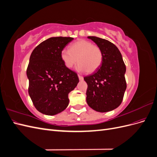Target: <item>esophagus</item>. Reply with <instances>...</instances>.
Returning a JSON list of instances; mask_svg holds the SVG:
<instances>
[{"label": "esophagus", "instance_id": "obj_1", "mask_svg": "<svg viewBox=\"0 0 157 157\" xmlns=\"http://www.w3.org/2000/svg\"><path fill=\"white\" fill-rule=\"evenodd\" d=\"M78 78L80 80H84V78L82 76H80V75H78Z\"/></svg>", "mask_w": 157, "mask_h": 157}]
</instances>
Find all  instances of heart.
Segmentation results:
<instances>
[{"instance_id": "1", "label": "heart", "mask_w": 157, "mask_h": 157, "mask_svg": "<svg viewBox=\"0 0 157 157\" xmlns=\"http://www.w3.org/2000/svg\"><path fill=\"white\" fill-rule=\"evenodd\" d=\"M61 58L68 69L72 68L78 61V71L93 73L101 65L103 53L99 46L91 42L78 40L70 46L69 50L63 48L61 50Z\"/></svg>"}]
</instances>
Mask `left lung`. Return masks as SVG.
Instances as JSON below:
<instances>
[{"mask_svg":"<svg viewBox=\"0 0 157 157\" xmlns=\"http://www.w3.org/2000/svg\"><path fill=\"white\" fill-rule=\"evenodd\" d=\"M103 53L102 63L95 72L84 77L88 84L86 101L94 110L108 112L119 106L126 89V66L117 47L107 40L88 36Z\"/></svg>","mask_w":157,"mask_h":157,"instance_id":"1","label":"left lung"}]
</instances>
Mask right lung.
I'll return each instance as SVG.
<instances>
[{"label":"right lung","mask_w":157,"mask_h":157,"mask_svg":"<svg viewBox=\"0 0 157 157\" xmlns=\"http://www.w3.org/2000/svg\"><path fill=\"white\" fill-rule=\"evenodd\" d=\"M73 40L72 37H51L32 52L27 69L28 92L33 105L46 115H54L69 105V93L79 79L75 71L67 68L61 52Z\"/></svg>","instance_id":"add662e5"}]
</instances>
